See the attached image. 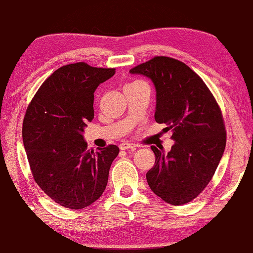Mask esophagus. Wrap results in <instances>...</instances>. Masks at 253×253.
<instances>
[{
    "instance_id": "1",
    "label": "esophagus",
    "mask_w": 253,
    "mask_h": 253,
    "mask_svg": "<svg viewBox=\"0 0 253 253\" xmlns=\"http://www.w3.org/2000/svg\"><path fill=\"white\" fill-rule=\"evenodd\" d=\"M121 149L122 151H127V149H131V151H135V149L137 148L136 145L134 144H129V143H123L121 144Z\"/></svg>"
}]
</instances>
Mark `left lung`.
I'll list each match as a JSON object with an SVG mask.
<instances>
[{"instance_id": "left-lung-1", "label": "left lung", "mask_w": 253, "mask_h": 253, "mask_svg": "<svg viewBox=\"0 0 253 253\" xmlns=\"http://www.w3.org/2000/svg\"><path fill=\"white\" fill-rule=\"evenodd\" d=\"M151 79L156 90L155 121L172 129L169 153L152 146L155 165L146 174L157 196L182 205L202 192L223 156L226 135L223 118L207 84L185 63L155 57L129 70Z\"/></svg>"}]
</instances>
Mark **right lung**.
<instances>
[{
  "label": "right lung",
  "instance_id": "right-lung-1",
  "mask_svg": "<svg viewBox=\"0 0 253 253\" xmlns=\"http://www.w3.org/2000/svg\"><path fill=\"white\" fill-rule=\"evenodd\" d=\"M115 72L84 62L63 66L42 84L28 107L22 138L33 178L61 207L87 208L107 186L119 148L87 149L84 131L93 119V92Z\"/></svg>",
  "mask_w": 253,
  "mask_h": 253
}]
</instances>
